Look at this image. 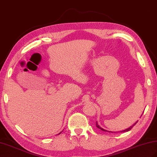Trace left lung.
Instances as JSON below:
<instances>
[{"label":"left lung","instance_id":"8db88e82","mask_svg":"<svg viewBox=\"0 0 157 157\" xmlns=\"http://www.w3.org/2000/svg\"><path fill=\"white\" fill-rule=\"evenodd\" d=\"M138 122V121H136L134 124H132V126H131L130 127H128V128H127V129H125V130H123V131H120L121 132H127V131H130L131 129V128H132V127H134L135 125V124H136V123H137ZM96 127H97L98 128H99V129H101V130H102V131H106V132H112V131H107V130H105V129H103V128H101V127H100L99 125V124H98V122H96Z\"/></svg>","mask_w":157,"mask_h":157}]
</instances>
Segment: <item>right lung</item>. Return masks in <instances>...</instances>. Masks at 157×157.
<instances>
[{
  "mask_svg": "<svg viewBox=\"0 0 157 157\" xmlns=\"http://www.w3.org/2000/svg\"><path fill=\"white\" fill-rule=\"evenodd\" d=\"M59 133H61V132H59Z\"/></svg>",
  "mask_w": 157,
  "mask_h": 157,
  "instance_id": "add662e5",
  "label": "right lung"
}]
</instances>
